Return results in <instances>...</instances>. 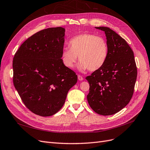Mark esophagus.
<instances>
[{"label":"esophagus","instance_id":"esophagus-1","mask_svg":"<svg viewBox=\"0 0 150 150\" xmlns=\"http://www.w3.org/2000/svg\"><path fill=\"white\" fill-rule=\"evenodd\" d=\"M78 79H79V80L81 81V80H83V76H82L81 75H78Z\"/></svg>","mask_w":150,"mask_h":150}]
</instances>
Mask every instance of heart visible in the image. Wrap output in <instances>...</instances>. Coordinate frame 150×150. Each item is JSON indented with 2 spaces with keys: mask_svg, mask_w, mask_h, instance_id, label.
Returning a JSON list of instances; mask_svg holds the SVG:
<instances>
[{
  "mask_svg": "<svg viewBox=\"0 0 150 150\" xmlns=\"http://www.w3.org/2000/svg\"><path fill=\"white\" fill-rule=\"evenodd\" d=\"M69 48H65L61 59L64 65L73 69L78 57L81 71L98 70L105 64L108 56V45L105 38L92 33H81L72 37Z\"/></svg>",
  "mask_w": 150,
  "mask_h": 150,
  "instance_id": "heart-1",
  "label": "heart"
}]
</instances>
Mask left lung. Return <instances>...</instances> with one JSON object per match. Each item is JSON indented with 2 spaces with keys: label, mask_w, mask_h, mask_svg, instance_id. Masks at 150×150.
<instances>
[{
  "label": "left lung",
  "mask_w": 150,
  "mask_h": 150,
  "mask_svg": "<svg viewBox=\"0 0 150 150\" xmlns=\"http://www.w3.org/2000/svg\"><path fill=\"white\" fill-rule=\"evenodd\" d=\"M107 37L108 56L104 65L86 77L87 100L95 112L112 115L128 104L134 91L137 68L133 52L124 38L108 27H95Z\"/></svg>",
  "instance_id": "left-lung-1"
}]
</instances>
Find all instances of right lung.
<instances>
[{"instance_id":"1","label":"right lung","mask_w":150,"mask_h":150,"mask_svg":"<svg viewBox=\"0 0 150 150\" xmlns=\"http://www.w3.org/2000/svg\"><path fill=\"white\" fill-rule=\"evenodd\" d=\"M65 28L35 33L19 47L13 59V85L26 107L42 117L55 114L64 105L77 75L63 64Z\"/></svg>"}]
</instances>
